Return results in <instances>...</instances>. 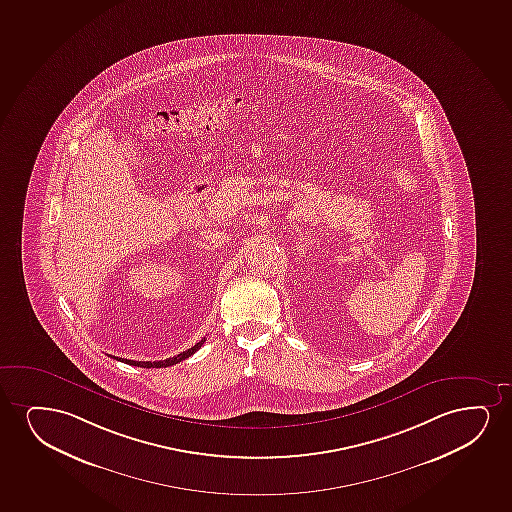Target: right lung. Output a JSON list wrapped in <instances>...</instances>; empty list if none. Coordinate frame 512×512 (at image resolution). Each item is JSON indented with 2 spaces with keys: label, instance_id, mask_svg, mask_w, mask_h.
I'll use <instances>...</instances> for the list:
<instances>
[{
  "label": "right lung",
  "instance_id": "1",
  "mask_svg": "<svg viewBox=\"0 0 512 512\" xmlns=\"http://www.w3.org/2000/svg\"><path fill=\"white\" fill-rule=\"evenodd\" d=\"M203 344H205V339H201L200 342H198V344H194L191 349L180 352V354L173 356V358L163 359V361H133V359L123 358H120V361L127 363V365L140 366V368H166V366L177 365L180 361H184V359L189 358V356H193L194 352L198 351Z\"/></svg>",
  "mask_w": 512,
  "mask_h": 512
}]
</instances>
